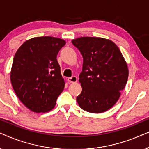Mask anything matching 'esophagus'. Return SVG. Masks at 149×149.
Listing matches in <instances>:
<instances>
[{"label": "esophagus", "instance_id": "1", "mask_svg": "<svg viewBox=\"0 0 149 149\" xmlns=\"http://www.w3.org/2000/svg\"><path fill=\"white\" fill-rule=\"evenodd\" d=\"M68 81L70 83H77V77L73 76L72 77H69L68 78Z\"/></svg>", "mask_w": 149, "mask_h": 149}]
</instances>
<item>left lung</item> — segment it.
<instances>
[{"label": "left lung", "mask_w": 149, "mask_h": 149, "mask_svg": "<svg viewBox=\"0 0 149 149\" xmlns=\"http://www.w3.org/2000/svg\"><path fill=\"white\" fill-rule=\"evenodd\" d=\"M83 58L77 97L79 107L91 113H101L113 107L128 79L127 63L116 44L99 37H80L72 40Z\"/></svg>", "instance_id": "1"}]
</instances>
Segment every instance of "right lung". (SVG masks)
Wrapping results in <instances>:
<instances>
[{
  "label": "right lung",
  "mask_w": 149,
  "mask_h": 149,
  "mask_svg": "<svg viewBox=\"0 0 149 149\" xmlns=\"http://www.w3.org/2000/svg\"><path fill=\"white\" fill-rule=\"evenodd\" d=\"M64 40L40 36L26 40L14 56L11 82L20 101L34 113L54 109L65 81L57 60Z\"/></svg>",
  "instance_id": "obj_1"
}]
</instances>
